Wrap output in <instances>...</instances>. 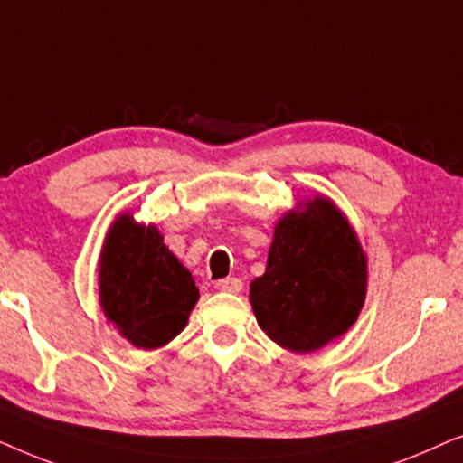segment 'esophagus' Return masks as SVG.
<instances>
[{
  "instance_id": "34e87169",
  "label": "esophagus",
  "mask_w": 463,
  "mask_h": 463,
  "mask_svg": "<svg viewBox=\"0 0 463 463\" xmlns=\"http://www.w3.org/2000/svg\"><path fill=\"white\" fill-rule=\"evenodd\" d=\"M214 288L223 290V293H240L242 290V280L240 278H225V280L214 284Z\"/></svg>"
}]
</instances>
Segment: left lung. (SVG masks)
Wrapping results in <instances>:
<instances>
[{
    "mask_svg": "<svg viewBox=\"0 0 463 463\" xmlns=\"http://www.w3.org/2000/svg\"><path fill=\"white\" fill-rule=\"evenodd\" d=\"M249 297L284 350L316 352L347 333L364 306L366 255L345 214L325 195L284 214Z\"/></svg>",
    "mask_w": 463,
    "mask_h": 463,
    "instance_id": "1",
    "label": "left lung"
}]
</instances>
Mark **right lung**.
I'll return each instance as SVG.
<instances>
[{"mask_svg":"<svg viewBox=\"0 0 463 463\" xmlns=\"http://www.w3.org/2000/svg\"><path fill=\"white\" fill-rule=\"evenodd\" d=\"M100 307L124 339L156 350L187 325L198 287L156 225L119 214L107 232L99 269Z\"/></svg>","mask_w":463,"mask_h":463,"instance_id":"add662e5","label":"right lung"}]
</instances>
